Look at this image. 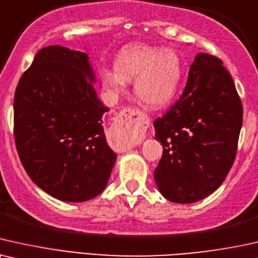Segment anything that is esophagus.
Segmentation results:
<instances>
[{
  "label": "esophagus",
  "instance_id": "34e87169",
  "mask_svg": "<svg viewBox=\"0 0 258 258\" xmlns=\"http://www.w3.org/2000/svg\"><path fill=\"white\" fill-rule=\"evenodd\" d=\"M145 121L142 113L137 108H126L121 111L115 120V133H118L123 139L128 140V146H136L142 143L145 137ZM132 142H130L129 140Z\"/></svg>",
  "mask_w": 258,
  "mask_h": 258
}]
</instances>
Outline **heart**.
<instances>
[{
    "label": "heart",
    "instance_id": "heart-1",
    "mask_svg": "<svg viewBox=\"0 0 258 258\" xmlns=\"http://www.w3.org/2000/svg\"><path fill=\"white\" fill-rule=\"evenodd\" d=\"M115 70L104 68L101 80L109 93L118 94L133 80V92L143 104L160 107L176 93L180 80V59L172 48L149 43L125 46L114 61Z\"/></svg>",
    "mask_w": 258,
    "mask_h": 258
}]
</instances>
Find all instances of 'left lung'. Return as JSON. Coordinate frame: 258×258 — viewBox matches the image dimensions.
<instances>
[{"label":"left lung","mask_w":258,"mask_h":258,"mask_svg":"<svg viewBox=\"0 0 258 258\" xmlns=\"http://www.w3.org/2000/svg\"><path fill=\"white\" fill-rule=\"evenodd\" d=\"M242 120V101L222 60L199 53L179 100L153 121L163 145L154 170L160 194L187 204L217 190L235 161Z\"/></svg>","instance_id":"1"}]
</instances>
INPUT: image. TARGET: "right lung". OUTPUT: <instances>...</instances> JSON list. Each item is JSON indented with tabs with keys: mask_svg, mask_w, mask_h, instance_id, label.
<instances>
[{
	"mask_svg": "<svg viewBox=\"0 0 258 258\" xmlns=\"http://www.w3.org/2000/svg\"><path fill=\"white\" fill-rule=\"evenodd\" d=\"M88 55L61 46L37 51L17 84L14 138L34 183L63 202H85L105 190L116 154L106 143Z\"/></svg>",
	"mask_w": 258,
	"mask_h": 258,
	"instance_id": "right-lung-1",
	"label": "right lung"
}]
</instances>
